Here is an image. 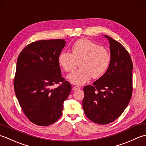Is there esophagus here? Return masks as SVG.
Segmentation results:
<instances>
[{"mask_svg": "<svg viewBox=\"0 0 146 146\" xmlns=\"http://www.w3.org/2000/svg\"><path fill=\"white\" fill-rule=\"evenodd\" d=\"M80 88L79 86H74V87L72 88V90H73V91H76V90H80Z\"/></svg>", "mask_w": 146, "mask_h": 146, "instance_id": "1", "label": "esophagus"}]
</instances>
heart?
I'll return each mask as SVG.
<instances>
[{
	"mask_svg": "<svg viewBox=\"0 0 146 146\" xmlns=\"http://www.w3.org/2000/svg\"><path fill=\"white\" fill-rule=\"evenodd\" d=\"M111 56L105 47L99 46L88 39L82 38L74 43L72 53L62 52L58 56V62L65 72H71L79 62L81 69L74 71L67 76L73 84L82 85L92 78L102 77L108 69Z\"/></svg>",
	"mask_w": 146,
	"mask_h": 146,
	"instance_id": "obj_1",
	"label": "heart"
}]
</instances>
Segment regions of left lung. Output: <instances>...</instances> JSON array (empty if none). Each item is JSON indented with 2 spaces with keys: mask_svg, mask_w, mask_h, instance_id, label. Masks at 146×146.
Wrapping results in <instances>:
<instances>
[{
  "mask_svg": "<svg viewBox=\"0 0 146 146\" xmlns=\"http://www.w3.org/2000/svg\"><path fill=\"white\" fill-rule=\"evenodd\" d=\"M111 62L108 69L93 85L84 87L82 107L85 115L93 122L106 125L122 114L132 93L131 57L118 41L108 36Z\"/></svg>",
  "mask_w": 146,
  "mask_h": 146,
  "instance_id": "left-lung-1",
  "label": "left lung"
}]
</instances>
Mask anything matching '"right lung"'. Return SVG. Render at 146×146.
Wrapping results in <instances>:
<instances>
[{
	"mask_svg": "<svg viewBox=\"0 0 146 146\" xmlns=\"http://www.w3.org/2000/svg\"><path fill=\"white\" fill-rule=\"evenodd\" d=\"M65 44L64 39L35 41L26 46L17 58L15 93L26 117L37 125H50L58 120L72 90L62 77L58 62ZM55 84L59 86L52 89Z\"/></svg>",
	"mask_w": 146,
	"mask_h": 146,
	"instance_id": "right-lung-1",
	"label": "right lung"
}]
</instances>
